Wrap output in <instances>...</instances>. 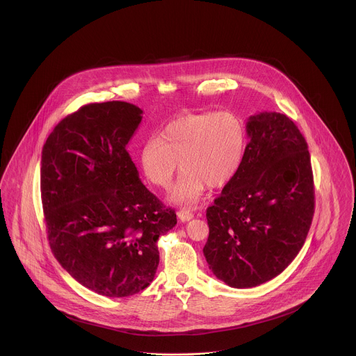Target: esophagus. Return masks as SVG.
Wrapping results in <instances>:
<instances>
[{"label": "esophagus", "mask_w": 356, "mask_h": 356, "mask_svg": "<svg viewBox=\"0 0 356 356\" xmlns=\"http://www.w3.org/2000/svg\"><path fill=\"white\" fill-rule=\"evenodd\" d=\"M178 218H179L182 222H188V220H191V219L193 218V212H192L191 209H186V208L179 209V211H178Z\"/></svg>", "instance_id": "obj_1"}]
</instances>
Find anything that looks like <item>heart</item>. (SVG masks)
I'll return each mask as SVG.
<instances>
[{
    "label": "heart",
    "mask_w": 356,
    "mask_h": 356,
    "mask_svg": "<svg viewBox=\"0 0 356 356\" xmlns=\"http://www.w3.org/2000/svg\"><path fill=\"white\" fill-rule=\"evenodd\" d=\"M247 148L243 119L233 112H204L170 122L140 152L148 181L168 189L179 168L182 174L168 196L171 203L193 205L209 188L229 184L238 172Z\"/></svg>",
    "instance_id": "1"
}]
</instances>
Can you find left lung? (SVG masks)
<instances>
[{"label": "left lung", "mask_w": 356, "mask_h": 356, "mask_svg": "<svg viewBox=\"0 0 356 356\" xmlns=\"http://www.w3.org/2000/svg\"><path fill=\"white\" fill-rule=\"evenodd\" d=\"M243 164L207 208L204 256L216 278L252 288L281 274L305 244L314 216L308 145L284 113L261 112L247 122Z\"/></svg>", "instance_id": "obj_1"}]
</instances>
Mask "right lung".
<instances>
[{
	"label": "right lung",
	"mask_w": 356,
	"mask_h": 356,
	"mask_svg": "<svg viewBox=\"0 0 356 356\" xmlns=\"http://www.w3.org/2000/svg\"><path fill=\"white\" fill-rule=\"evenodd\" d=\"M143 109L95 102L64 118L41 159V197L51 252L85 288L126 298L144 291L159 266L157 240L177 225L141 182L127 144Z\"/></svg>",
	"instance_id": "1"
}]
</instances>
